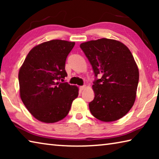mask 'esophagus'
I'll list each match as a JSON object with an SVG mask.
<instances>
[{
	"mask_svg": "<svg viewBox=\"0 0 159 159\" xmlns=\"http://www.w3.org/2000/svg\"><path fill=\"white\" fill-rule=\"evenodd\" d=\"M86 88V85H83V86H80V90H83Z\"/></svg>",
	"mask_w": 159,
	"mask_h": 159,
	"instance_id": "esophagus-1",
	"label": "esophagus"
}]
</instances>
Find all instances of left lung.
<instances>
[{
  "label": "left lung",
  "instance_id": "left-lung-1",
  "mask_svg": "<svg viewBox=\"0 0 159 159\" xmlns=\"http://www.w3.org/2000/svg\"><path fill=\"white\" fill-rule=\"evenodd\" d=\"M80 47L93 66L95 98L89 109L98 120L111 122L130 111L136 98L139 70L128 48L114 39L83 43Z\"/></svg>",
  "mask_w": 159,
  "mask_h": 159
}]
</instances>
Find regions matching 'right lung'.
<instances>
[{"label":"right lung","instance_id":"1","mask_svg":"<svg viewBox=\"0 0 159 159\" xmlns=\"http://www.w3.org/2000/svg\"><path fill=\"white\" fill-rule=\"evenodd\" d=\"M74 42L52 40L29 51L19 71L20 95L24 104L40 121L53 123L65 118L79 88L61 83L67 76L66 59Z\"/></svg>","mask_w":159,"mask_h":159}]
</instances>
